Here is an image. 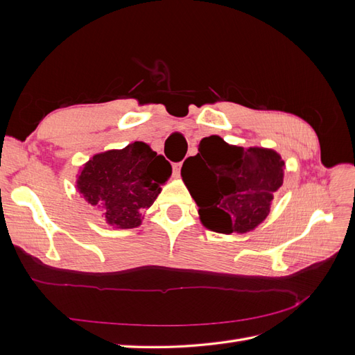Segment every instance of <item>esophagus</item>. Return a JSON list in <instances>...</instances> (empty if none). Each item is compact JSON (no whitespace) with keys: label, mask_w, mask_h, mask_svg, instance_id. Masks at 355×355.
<instances>
[{"label":"esophagus","mask_w":355,"mask_h":355,"mask_svg":"<svg viewBox=\"0 0 355 355\" xmlns=\"http://www.w3.org/2000/svg\"><path fill=\"white\" fill-rule=\"evenodd\" d=\"M180 168H182V163H176V164L173 166V175H175L176 178L180 175Z\"/></svg>","instance_id":"esophagus-1"}]
</instances>
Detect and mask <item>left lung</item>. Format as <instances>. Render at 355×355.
Instances as JSON below:
<instances>
[{
  "label": "left lung",
  "mask_w": 355,
  "mask_h": 355,
  "mask_svg": "<svg viewBox=\"0 0 355 355\" xmlns=\"http://www.w3.org/2000/svg\"><path fill=\"white\" fill-rule=\"evenodd\" d=\"M286 163L271 148L231 145L218 135L201 139L180 175L198 206L202 227L219 234L256 230L271 211Z\"/></svg>",
  "instance_id": "left-lung-1"
}]
</instances>
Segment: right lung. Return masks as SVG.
<instances>
[{"label":"right lung","instance_id":"right-lung-1","mask_svg":"<svg viewBox=\"0 0 355 355\" xmlns=\"http://www.w3.org/2000/svg\"><path fill=\"white\" fill-rule=\"evenodd\" d=\"M171 176L168 161L145 142L94 154L77 175V191L116 230L142 225L161 187Z\"/></svg>","mask_w":355,"mask_h":355}]
</instances>
